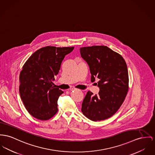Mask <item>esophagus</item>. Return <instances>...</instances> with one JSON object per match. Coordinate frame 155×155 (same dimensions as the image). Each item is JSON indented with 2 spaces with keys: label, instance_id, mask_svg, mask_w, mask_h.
<instances>
[{
  "label": "esophagus",
  "instance_id": "1",
  "mask_svg": "<svg viewBox=\"0 0 155 155\" xmlns=\"http://www.w3.org/2000/svg\"><path fill=\"white\" fill-rule=\"evenodd\" d=\"M69 90H70L71 91H75V90H76V88H74V87H71V88L69 89Z\"/></svg>",
  "mask_w": 155,
  "mask_h": 155
}]
</instances>
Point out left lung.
<instances>
[{
    "label": "left lung",
    "mask_w": 155,
    "mask_h": 155,
    "mask_svg": "<svg viewBox=\"0 0 155 155\" xmlns=\"http://www.w3.org/2000/svg\"><path fill=\"white\" fill-rule=\"evenodd\" d=\"M81 56L87 63L91 82L99 79L97 94L88 91L82 104V112L93 121L112 116L124 103L129 89V74L124 58L106 46L80 49Z\"/></svg>",
    "instance_id": "8db88e82"
}]
</instances>
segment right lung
I'll return each instance as SVG.
<instances>
[{
	"mask_svg": "<svg viewBox=\"0 0 155 155\" xmlns=\"http://www.w3.org/2000/svg\"><path fill=\"white\" fill-rule=\"evenodd\" d=\"M73 49L43 47L23 64L19 75V92L26 109L35 118L47 120L58 112V100L63 92L53 86L52 82L65 56Z\"/></svg>",
	"mask_w": 155,
	"mask_h": 155,
	"instance_id": "add662e5",
	"label": "right lung"
}]
</instances>
